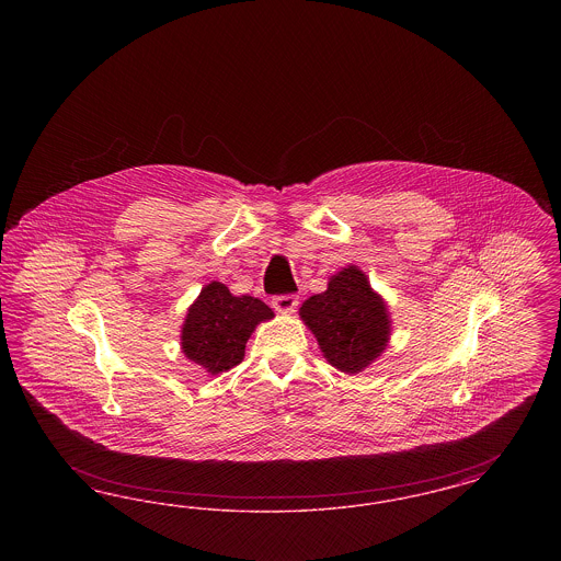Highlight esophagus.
<instances>
[{
	"instance_id": "obj_1",
	"label": "esophagus",
	"mask_w": 561,
	"mask_h": 561,
	"mask_svg": "<svg viewBox=\"0 0 561 561\" xmlns=\"http://www.w3.org/2000/svg\"><path fill=\"white\" fill-rule=\"evenodd\" d=\"M271 305L277 313H293L296 305H298V298L294 294H284V296H275L271 300Z\"/></svg>"
}]
</instances>
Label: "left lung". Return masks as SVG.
Returning a JSON list of instances; mask_svg holds the SVG:
<instances>
[{
	"instance_id": "obj_1",
	"label": "left lung",
	"mask_w": 561,
	"mask_h": 561,
	"mask_svg": "<svg viewBox=\"0 0 561 561\" xmlns=\"http://www.w3.org/2000/svg\"><path fill=\"white\" fill-rule=\"evenodd\" d=\"M298 316L313 332L325 362L348 376L373 366L391 341L387 300L357 265L330 275L325 293L309 296Z\"/></svg>"
}]
</instances>
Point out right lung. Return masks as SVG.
Returning a JSON list of instances; mask_svg holds the SVG:
<instances>
[{
    "instance_id": "right-lung-1",
    "label": "right lung",
    "mask_w": 561,
    "mask_h": 561,
    "mask_svg": "<svg viewBox=\"0 0 561 561\" xmlns=\"http://www.w3.org/2000/svg\"><path fill=\"white\" fill-rule=\"evenodd\" d=\"M273 318L275 313L263 300L248 294L236 296L225 284L210 282L188 305L181 348L188 362L218 376L240 364L256 325Z\"/></svg>"
}]
</instances>
